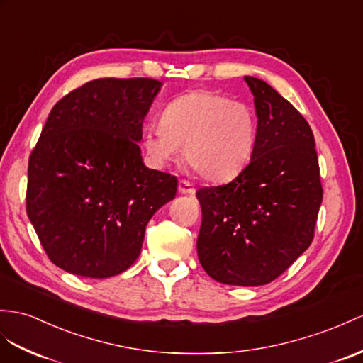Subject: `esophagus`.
Wrapping results in <instances>:
<instances>
[{"mask_svg": "<svg viewBox=\"0 0 363 363\" xmlns=\"http://www.w3.org/2000/svg\"><path fill=\"white\" fill-rule=\"evenodd\" d=\"M179 192L180 194H188V196H192L196 189H194L192 184L188 180H180L179 182Z\"/></svg>", "mask_w": 363, "mask_h": 363, "instance_id": "1", "label": "esophagus"}]
</instances>
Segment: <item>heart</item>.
Returning <instances> with one entry per match:
<instances>
[{
    "label": "heart",
    "mask_w": 363,
    "mask_h": 363,
    "mask_svg": "<svg viewBox=\"0 0 363 363\" xmlns=\"http://www.w3.org/2000/svg\"><path fill=\"white\" fill-rule=\"evenodd\" d=\"M255 135L257 120L248 104L212 91H194L166 106L160 129L146 132L143 147L162 166L184 149V160L201 179L225 182L251 160Z\"/></svg>",
    "instance_id": "b5f03b06"
}]
</instances>
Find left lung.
<instances>
[{
    "instance_id": "8db88e82",
    "label": "left lung",
    "mask_w": 363,
    "mask_h": 363,
    "mask_svg": "<svg viewBox=\"0 0 363 363\" xmlns=\"http://www.w3.org/2000/svg\"><path fill=\"white\" fill-rule=\"evenodd\" d=\"M245 82L259 118L255 147L233 182L197 191V254L220 284L259 286L276 280L311 245L323 188L303 115L263 79Z\"/></svg>"
}]
</instances>
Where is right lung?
<instances>
[{"label":"right lung","mask_w":363,"mask_h":363,"mask_svg":"<svg viewBox=\"0 0 363 363\" xmlns=\"http://www.w3.org/2000/svg\"><path fill=\"white\" fill-rule=\"evenodd\" d=\"M162 83L99 78L65 95L28 166L26 211L44 252L70 274L106 279L137 260L177 177L149 169L137 141Z\"/></svg>","instance_id":"add662e5"}]
</instances>
